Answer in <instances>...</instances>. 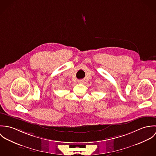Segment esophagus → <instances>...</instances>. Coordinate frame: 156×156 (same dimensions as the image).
<instances>
[{
	"label": "esophagus",
	"mask_w": 156,
	"mask_h": 156,
	"mask_svg": "<svg viewBox=\"0 0 156 156\" xmlns=\"http://www.w3.org/2000/svg\"><path fill=\"white\" fill-rule=\"evenodd\" d=\"M84 81L83 80H80V81H79V82H80V83H83Z\"/></svg>",
	"instance_id": "1"
}]
</instances>
